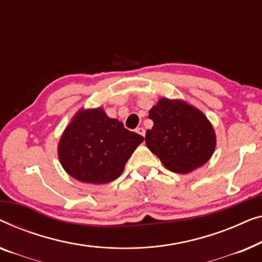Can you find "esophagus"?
Returning a JSON list of instances; mask_svg holds the SVG:
<instances>
[{
  "label": "esophagus",
  "mask_w": 262,
  "mask_h": 262,
  "mask_svg": "<svg viewBox=\"0 0 262 262\" xmlns=\"http://www.w3.org/2000/svg\"><path fill=\"white\" fill-rule=\"evenodd\" d=\"M135 132L138 133V134L142 135V136H145V134H146V130H145V128H142V127H139V128H136V130H135Z\"/></svg>",
  "instance_id": "1"
}]
</instances>
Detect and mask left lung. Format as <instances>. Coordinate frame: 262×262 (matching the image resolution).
Masks as SVG:
<instances>
[{
    "mask_svg": "<svg viewBox=\"0 0 262 262\" xmlns=\"http://www.w3.org/2000/svg\"><path fill=\"white\" fill-rule=\"evenodd\" d=\"M146 145L169 171L190 173L213 154L216 134L203 113L183 99L160 98L149 110Z\"/></svg>",
    "mask_w": 262,
    "mask_h": 262,
    "instance_id": "left-lung-1",
    "label": "left lung"
}]
</instances>
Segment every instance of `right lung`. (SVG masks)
<instances>
[{"mask_svg": "<svg viewBox=\"0 0 262 262\" xmlns=\"http://www.w3.org/2000/svg\"><path fill=\"white\" fill-rule=\"evenodd\" d=\"M143 136L130 132L102 106L79 109L62 132L58 158L66 173L82 183L106 184L122 174Z\"/></svg>", "mask_w": 262, "mask_h": 262, "instance_id": "1", "label": "right lung"}]
</instances>
